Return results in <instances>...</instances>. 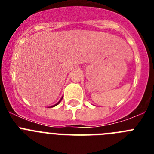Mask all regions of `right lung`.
Returning a JSON list of instances; mask_svg holds the SVG:
<instances>
[{"mask_svg":"<svg viewBox=\"0 0 154 154\" xmlns=\"http://www.w3.org/2000/svg\"><path fill=\"white\" fill-rule=\"evenodd\" d=\"M62 99H60V100H59V102H58V103H57V104H55V106H51V107H54V106H57V105H58V103H60V102H61V101H62Z\"/></svg>","mask_w":154,"mask_h":154,"instance_id":"right-lung-1","label":"right lung"}]
</instances>
